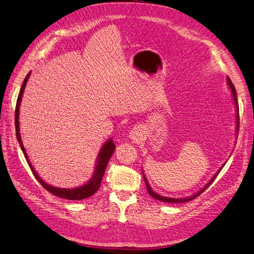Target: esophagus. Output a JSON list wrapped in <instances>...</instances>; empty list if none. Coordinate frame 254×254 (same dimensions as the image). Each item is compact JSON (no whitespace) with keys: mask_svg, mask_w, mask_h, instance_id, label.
Listing matches in <instances>:
<instances>
[{"mask_svg":"<svg viewBox=\"0 0 254 254\" xmlns=\"http://www.w3.org/2000/svg\"><path fill=\"white\" fill-rule=\"evenodd\" d=\"M129 137H130V139H131L132 141L137 142V141L142 140L143 134H142V131H141V130H140L139 128H134L133 130H131V131H130Z\"/></svg>","mask_w":254,"mask_h":254,"instance_id":"esophagus-1","label":"esophagus"}]
</instances>
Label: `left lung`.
Listing matches in <instances>:
<instances>
[{"instance_id":"obj_1","label":"left lung","mask_w":254,"mask_h":254,"mask_svg":"<svg viewBox=\"0 0 254 254\" xmlns=\"http://www.w3.org/2000/svg\"><path fill=\"white\" fill-rule=\"evenodd\" d=\"M228 83H229V86H230V88H231V91H232V94H233V98H234V102H235V105H236V110H237V130H238V126H240V122H238V119H240V113H238V103H237V97H236V91H235V87H234V84L232 83V81H231V79H230L229 77H228ZM221 171V168L220 170L217 172V174L215 175L213 178H212V180L206 184V186L201 190H199L197 194H195V195H193V196H190V197H188V198H181V199H175V198H168V197H163V196H161V195H159V194H157V193H155V191H153L152 190H151V188H150V186L148 184V182H147V180H146V178L144 177V180H145V183H146V188H147V191H148V194L151 196V197H153L155 199H157V200H160V201H164V202H172V203H181V202H187V201H190V200H193V199H195L196 197H198L199 195H200L201 193H203V191L206 190V188H209L211 184L213 183V181L215 180V178H216L217 177V175L219 174V172Z\"/></svg>"}]
</instances>
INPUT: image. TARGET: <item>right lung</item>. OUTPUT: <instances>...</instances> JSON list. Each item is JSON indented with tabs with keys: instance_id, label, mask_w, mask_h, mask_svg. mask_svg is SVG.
Wrapping results in <instances>:
<instances>
[{
	"instance_id": "right-lung-1",
	"label": "right lung",
	"mask_w": 254,
	"mask_h": 254,
	"mask_svg": "<svg viewBox=\"0 0 254 254\" xmlns=\"http://www.w3.org/2000/svg\"><path fill=\"white\" fill-rule=\"evenodd\" d=\"M29 75H30V72L26 75V77H25L24 81H23V84H22V87L20 89V93H19V96H18V99H17V105H16V111H14V124H16L17 140L20 143L22 151L24 152V156L26 158V161H27V163H28V165L30 167V170H32L33 174L35 175L37 180L39 181V183L41 184V186L45 190H49L50 193H52L53 195H55V196L60 197V198H64V199H68V200H81V199L89 198L90 196L95 194L96 191H97V190L99 189V187H101L102 180H103V176L105 174L107 164H108L109 160H110V158L112 156V153L114 152L115 145H114L112 140H109L106 144H104L101 151H99V155H98V158H97L96 170H95V173H94L93 177H92V179L87 184H84V186H82L80 188H76V189H73V190H70V189H59V188L51 187V186H49L48 183H45L44 181H42L40 179V177L38 176L37 173L35 172L32 164H30V162H29V160H28L27 155H26V152H25V149H24V146H23V144H22L20 132H19V107H20L23 91H24L25 84L27 82V79L29 77Z\"/></svg>"
}]
</instances>
